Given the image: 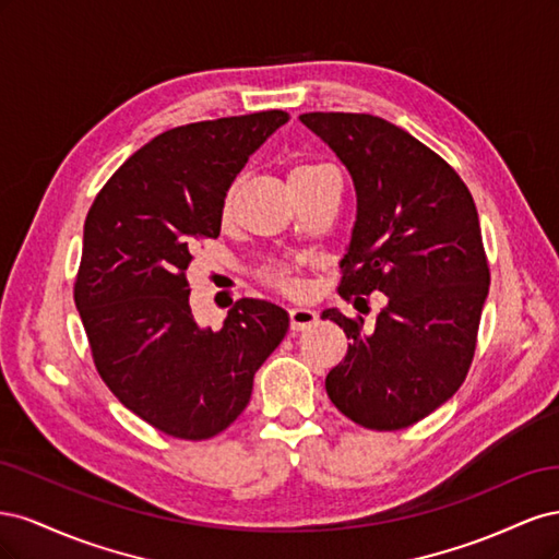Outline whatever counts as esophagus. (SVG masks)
Returning <instances> with one entry per match:
<instances>
[{
    "label": "esophagus",
    "instance_id": "1",
    "mask_svg": "<svg viewBox=\"0 0 559 559\" xmlns=\"http://www.w3.org/2000/svg\"><path fill=\"white\" fill-rule=\"evenodd\" d=\"M289 317H292V329L294 331H306L312 324H317V312L310 310V308H292Z\"/></svg>",
    "mask_w": 559,
    "mask_h": 559
}]
</instances>
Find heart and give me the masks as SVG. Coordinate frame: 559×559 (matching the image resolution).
Returning a JSON list of instances; mask_svg holds the SVG:
<instances>
[{
    "label": "heart",
    "instance_id": "heart-1",
    "mask_svg": "<svg viewBox=\"0 0 559 559\" xmlns=\"http://www.w3.org/2000/svg\"><path fill=\"white\" fill-rule=\"evenodd\" d=\"M319 170H326V165H298V167H294L289 177L312 175V173H319ZM230 210H233V195L228 193L226 200H224V218L230 216ZM263 277H265V282L277 286V289H282V292H286V294H298V292L302 289V282H300L298 275L294 273V267L286 265V263H273V265H267Z\"/></svg>",
    "mask_w": 559,
    "mask_h": 559
}]
</instances>
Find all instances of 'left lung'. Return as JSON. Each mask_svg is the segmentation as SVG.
Returning <instances> with one entry per match:
<instances>
[{
  "mask_svg": "<svg viewBox=\"0 0 559 559\" xmlns=\"http://www.w3.org/2000/svg\"><path fill=\"white\" fill-rule=\"evenodd\" d=\"M300 121L357 191L337 294L386 296L373 326L337 308L321 312L349 337L326 394L366 429H405L452 399L476 352L489 292L476 202L441 156L380 116L312 111Z\"/></svg>",
  "mask_w": 559,
  "mask_h": 559,
  "instance_id": "obj_1",
  "label": "left lung"
}]
</instances>
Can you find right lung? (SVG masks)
Returning <instances> with one entry per match:
<instances>
[{"label": "right lung", "mask_w": 559, "mask_h": 559, "mask_svg": "<svg viewBox=\"0 0 559 559\" xmlns=\"http://www.w3.org/2000/svg\"><path fill=\"white\" fill-rule=\"evenodd\" d=\"M289 121L273 109L167 130L118 167L83 224L74 302L99 378L151 427L205 441L251 399L253 373L289 331L275 302L242 298L218 331L191 310L186 267L218 238L233 179Z\"/></svg>", "instance_id": "right-lung-1"}]
</instances>
